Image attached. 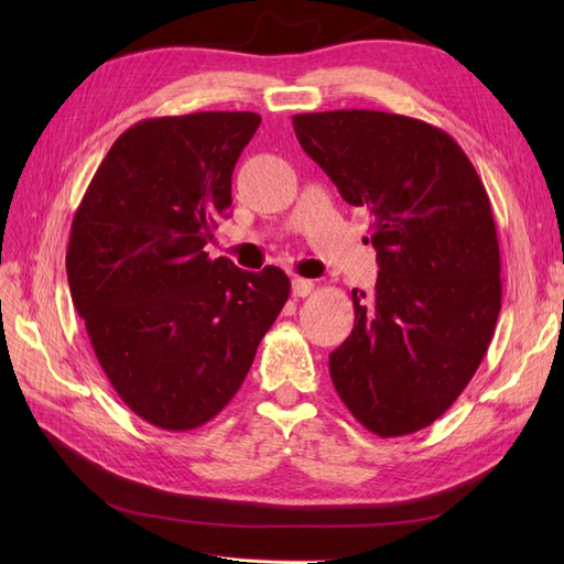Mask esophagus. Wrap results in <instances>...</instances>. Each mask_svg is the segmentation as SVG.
<instances>
[{"mask_svg":"<svg viewBox=\"0 0 564 564\" xmlns=\"http://www.w3.org/2000/svg\"><path fill=\"white\" fill-rule=\"evenodd\" d=\"M313 280H303V278H294L292 280V294L296 296V299H305L308 296L311 292H313Z\"/></svg>","mask_w":564,"mask_h":564,"instance_id":"34e87169","label":"esophagus"}]
</instances>
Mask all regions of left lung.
Listing matches in <instances>:
<instances>
[{
  "label": "left lung",
  "instance_id": "1",
  "mask_svg": "<svg viewBox=\"0 0 564 564\" xmlns=\"http://www.w3.org/2000/svg\"><path fill=\"white\" fill-rule=\"evenodd\" d=\"M301 148L371 214L379 278L329 355L338 398L381 437L416 433L464 392L501 311L485 185L449 133L381 110L294 115Z\"/></svg>",
  "mask_w": 564,
  "mask_h": 564
}]
</instances>
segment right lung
Listing matches in <instances>:
<instances>
[{
	"mask_svg": "<svg viewBox=\"0 0 564 564\" xmlns=\"http://www.w3.org/2000/svg\"><path fill=\"white\" fill-rule=\"evenodd\" d=\"M256 112L152 117L100 162L73 218V303L117 395L164 431L212 421L289 299L284 270L204 251L232 204Z\"/></svg>",
	"mask_w": 564,
	"mask_h": 564,
	"instance_id": "1",
	"label": "right lung"
}]
</instances>
